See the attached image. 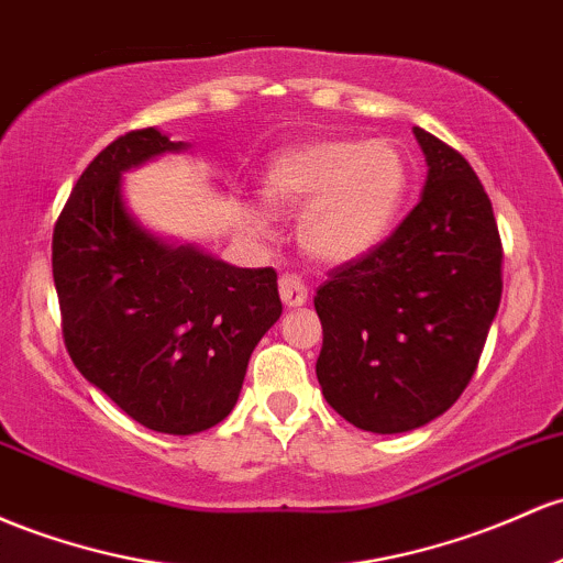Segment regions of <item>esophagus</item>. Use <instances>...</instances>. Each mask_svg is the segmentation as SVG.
<instances>
[{"label": "esophagus", "instance_id": "34e87169", "mask_svg": "<svg viewBox=\"0 0 563 563\" xmlns=\"http://www.w3.org/2000/svg\"><path fill=\"white\" fill-rule=\"evenodd\" d=\"M277 286H280V299L286 307H301L307 301V286L299 275H283Z\"/></svg>", "mask_w": 563, "mask_h": 563}]
</instances>
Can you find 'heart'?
Segmentation results:
<instances>
[{
  "label": "heart",
  "mask_w": 563,
  "mask_h": 563,
  "mask_svg": "<svg viewBox=\"0 0 563 563\" xmlns=\"http://www.w3.org/2000/svg\"><path fill=\"white\" fill-rule=\"evenodd\" d=\"M411 168L387 139H323L269 159L262 178L272 211H296L299 243L312 258L347 264L387 240L404 213ZM258 224V213H253Z\"/></svg>",
  "instance_id": "obj_1"
}]
</instances>
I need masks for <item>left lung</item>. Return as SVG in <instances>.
I'll use <instances>...</instances> for the list:
<instances>
[{
  "instance_id": "left-lung-1",
  "label": "left lung",
  "mask_w": 563,
  "mask_h": 563,
  "mask_svg": "<svg viewBox=\"0 0 563 563\" xmlns=\"http://www.w3.org/2000/svg\"><path fill=\"white\" fill-rule=\"evenodd\" d=\"M428 181L379 249L329 272L318 382L355 428L393 435L452 409L503 299V243L492 200L460 152L413 128Z\"/></svg>"
}]
</instances>
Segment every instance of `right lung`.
<instances>
[{
	"mask_svg": "<svg viewBox=\"0 0 563 563\" xmlns=\"http://www.w3.org/2000/svg\"><path fill=\"white\" fill-rule=\"evenodd\" d=\"M178 150L187 144L141 128L92 159L55 221L53 280L79 374L144 428L191 435L234 409L283 305L272 267L165 243L128 213L122 173Z\"/></svg>",
	"mask_w": 563,
	"mask_h": 563,
	"instance_id": "obj_1",
	"label": "right lung"
}]
</instances>
